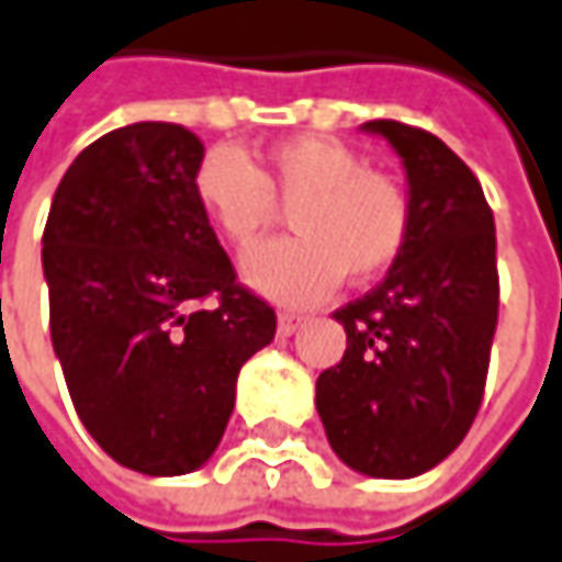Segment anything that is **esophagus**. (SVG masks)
<instances>
[{
    "instance_id": "esophagus-1",
    "label": "esophagus",
    "mask_w": 562,
    "mask_h": 562,
    "mask_svg": "<svg viewBox=\"0 0 562 562\" xmlns=\"http://www.w3.org/2000/svg\"><path fill=\"white\" fill-rule=\"evenodd\" d=\"M306 325V318L303 315H291V313H284L281 318H278V335H284V337H291L293 331H300Z\"/></svg>"
}]
</instances>
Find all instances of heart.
Segmentation results:
<instances>
[{
    "label": "heart",
    "instance_id": "b5f03b06",
    "mask_svg": "<svg viewBox=\"0 0 562 562\" xmlns=\"http://www.w3.org/2000/svg\"><path fill=\"white\" fill-rule=\"evenodd\" d=\"M193 196L227 244L247 252L291 209L296 237L252 252L247 281L278 303H318L347 274L366 284L391 269L413 234L406 190L366 168L347 143L300 134L271 143L252 165L215 146L193 171Z\"/></svg>",
    "mask_w": 562,
    "mask_h": 562
}]
</instances>
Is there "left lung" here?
Returning <instances> with one entry per match:
<instances>
[{
    "label": "left lung",
    "instance_id": "left-lung-1",
    "mask_svg": "<svg viewBox=\"0 0 562 562\" xmlns=\"http://www.w3.org/2000/svg\"><path fill=\"white\" fill-rule=\"evenodd\" d=\"M362 127L406 165L413 234L387 278L335 313L347 350L315 381V406L350 469L413 479L460 447L485 397L497 237L479 178L447 143L403 121Z\"/></svg>",
    "mask_w": 562,
    "mask_h": 562
}]
</instances>
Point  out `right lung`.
<instances>
[{
  "instance_id": "1",
  "label": "right lung",
  "mask_w": 562,
  "mask_h": 562,
  "mask_svg": "<svg viewBox=\"0 0 562 562\" xmlns=\"http://www.w3.org/2000/svg\"><path fill=\"white\" fill-rule=\"evenodd\" d=\"M203 153L181 124L119 127L65 171L43 231L71 403L93 441L143 475H184L212 457L240 366L278 328L193 196Z\"/></svg>"
}]
</instances>
